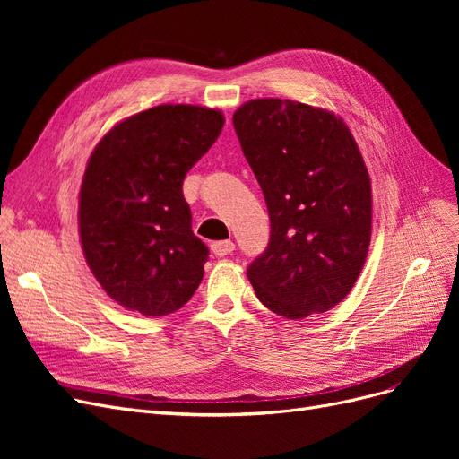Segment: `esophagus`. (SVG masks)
Returning <instances> with one entry per match:
<instances>
[{
	"instance_id": "esophagus-1",
	"label": "esophagus",
	"mask_w": 459,
	"mask_h": 459,
	"mask_svg": "<svg viewBox=\"0 0 459 459\" xmlns=\"http://www.w3.org/2000/svg\"><path fill=\"white\" fill-rule=\"evenodd\" d=\"M211 248H212V253L216 256H228V255H231L235 251V243L230 241V239L228 241H214L211 245Z\"/></svg>"
}]
</instances>
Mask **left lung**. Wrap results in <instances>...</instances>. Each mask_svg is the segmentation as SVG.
Here are the masks:
<instances>
[{
	"label": "left lung",
	"instance_id": "1",
	"mask_svg": "<svg viewBox=\"0 0 459 459\" xmlns=\"http://www.w3.org/2000/svg\"><path fill=\"white\" fill-rule=\"evenodd\" d=\"M233 128L270 214L266 251L247 268L258 300L287 319L337 307L371 238L369 174L351 130L289 100L245 103Z\"/></svg>",
	"mask_w": 459,
	"mask_h": 459
}]
</instances>
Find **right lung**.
<instances>
[{
    "label": "right lung",
    "mask_w": 459,
    "mask_h": 459,
    "mask_svg": "<svg viewBox=\"0 0 459 459\" xmlns=\"http://www.w3.org/2000/svg\"><path fill=\"white\" fill-rule=\"evenodd\" d=\"M221 126L220 110L159 105L117 124L91 152L78 206L82 248L124 308L166 316L197 290L208 247L191 230L182 186Z\"/></svg>",
    "instance_id": "add662e5"
}]
</instances>
